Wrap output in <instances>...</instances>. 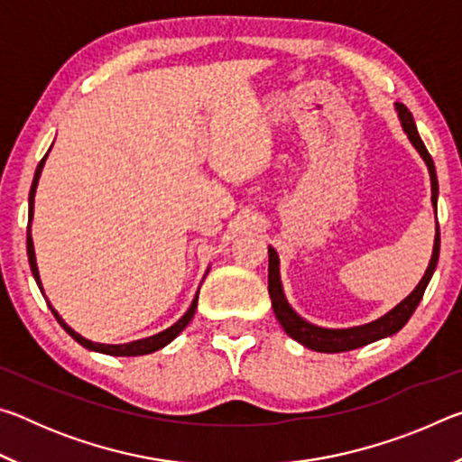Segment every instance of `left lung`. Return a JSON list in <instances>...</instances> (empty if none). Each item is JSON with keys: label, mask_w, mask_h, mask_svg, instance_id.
<instances>
[{"label": "left lung", "mask_w": 462, "mask_h": 462, "mask_svg": "<svg viewBox=\"0 0 462 462\" xmlns=\"http://www.w3.org/2000/svg\"><path fill=\"white\" fill-rule=\"evenodd\" d=\"M395 112H397V118L402 122L403 132L410 138V143L420 152V156L424 159L428 167L430 183H432V206L436 214L438 179H436L434 161L426 151L424 143H421L416 122H413V116L410 109L403 104H395ZM438 254H440V228H438V222H436L432 259L428 263L424 277H421L416 289H413L403 301L397 303L393 310H389L385 316L373 319L369 324L353 326V328H322L308 322V319H303L291 306H289L287 297L283 293V283H281V275H279V254L275 248L269 246V295H271L273 311H275V318L279 319V324L283 326V330L291 336L293 340L303 344V346L310 350H316V353H346V350L366 346V344L387 338V336H393L395 332H400L405 324H408V319L411 318V314L418 308V303L421 301V295H424L430 279L434 275V269L438 264Z\"/></svg>", "instance_id": "8db88e82"}]
</instances>
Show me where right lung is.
Masks as SVG:
<instances>
[{"label": "right lung", "mask_w": 462, "mask_h": 462, "mask_svg": "<svg viewBox=\"0 0 462 462\" xmlns=\"http://www.w3.org/2000/svg\"><path fill=\"white\" fill-rule=\"evenodd\" d=\"M51 152V148H49ZM49 152L44 154V159L38 162L36 167V173H34V181H32V187H30V199H28V222L32 224V217H34V195H36V187H38V179H41V173L44 169V162H46V156H49ZM30 224H28V236H26V246H28V261H30V269H32V275L36 279V285L41 287V291L44 295V289H42V281H41V273H38V264H36V254H34V242H32V234H30ZM46 297V295H44ZM198 297H199V289L198 293H195L193 301L189 310L185 311V314L177 319V322L167 328V330H162L159 334L154 336H148V338H140V340H132V342H126V344H101V342H91L88 338H83L81 334H77L71 326L65 324V319H62L59 316V311L54 310L51 306L49 301V308L54 314V318H57V322L65 328L69 336H73V338L81 344V346H85L88 350H93V353H101V355H109V356H140V355H151L154 353V350H161L162 346H167L169 342H173L179 334H181L185 330V326L191 322V318L195 314V308H198Z\"/></svg>", "instance_id": "1"}]
</instances>
